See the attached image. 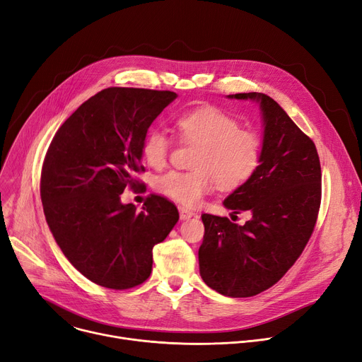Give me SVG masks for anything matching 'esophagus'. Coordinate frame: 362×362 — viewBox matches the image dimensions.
Masks as SVG:
<instances>
[{
	"label": "esophagus",
	"instance_id": "34e87169",
	"mask_svg": "<svg viewBox=\"0 0 362 362\" xmlns=\"http://www.w3.org/2000/svg\"><path fill=\"white\" fill-rule=\"evenodd\" d=\"M179 214H180V220H189L195 216L194 211L187 210V208H185V206H179Z\"/></svg>",
	"mask_w": 362,
	"mask_h": 362
}]
</instances>
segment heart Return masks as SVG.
<instances>
[{
    "mask_svg": "<svg viewBox=\"0 0 362 362\" xmlns=\"http://www.w3.org/2000/svg\"><path fill=\"white\" fill-rule=\"evenodd\" d=\"M176 126L182 139L199 145L194 171H168L157 180V189L185 206H195L211 191L214 180L223 189H235L248 180L259 165L262 142L255 132L217 107H199L183 112ZM170 139L161 129L146 133L144 160L160 168L165 164Z\"/></svg>",
    "mask_w": 362,
    "mask_h": 362,
    "instance_id": "1",
    "label": "heart"
}]
</instances>
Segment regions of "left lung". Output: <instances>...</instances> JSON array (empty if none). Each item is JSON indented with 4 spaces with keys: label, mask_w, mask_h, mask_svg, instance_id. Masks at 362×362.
<instances>
[{
    "label": "left lung",
    "mask_w": 362,
    "mask_h": 362,
    "mask_svg": "<svg viewBox=\"0 0 362 362\" xmlns=\"http://www.w3.org/2000/svg\"><path fill=\"white\" fill-rule=\"evenodd\" d=\"M259 105L264 136L255 173L227 197L233 213L250 211L243 226L202 214L199 273L224 296L248 298L272 288L308 243L321 202V167L314 142L273 98L259 92L227 95Z\"/></svg>",
    "instance_id": "8db88e82"
}]
</instances>
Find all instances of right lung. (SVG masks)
<instances>
[{
	"label": "right lung",
	"instance_id": "add662e5",
	"mask_svg": "<svg viewBox=\"0 0 362 362\" xmlns=\"http://www.w3.org/2000/svg\"><path fill=\"white\" fill-rule=\"evenodd\" d=\"M177 98L171 90L107 88L54 135L42 165L41 199L49 230L73 267L108 289H130L152 272V248L179 220L173 202L151 195L138 211L123 204L141 165L146 132Z\"/></svg>",
	"mask_w": 362,
	"mask_h": 362
}]
</instances>
